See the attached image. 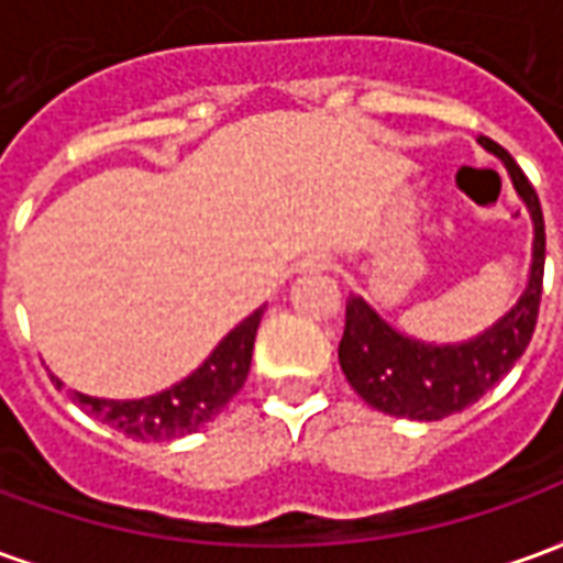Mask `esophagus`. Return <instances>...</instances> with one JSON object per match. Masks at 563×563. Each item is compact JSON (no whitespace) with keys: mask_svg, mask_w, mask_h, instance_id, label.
Returning <instances> with one entry per match:
<instances>
[{"mask_svg":"<svg viewBox=\"0 0 563 563\" xmlns=\"http://www.w3.org/2000/svg\"><path fill=\"white\" fill-rule=\"evenodd\" d=\"M325 268V262H307V271H322Z\"/></svg>","mask_w":563,"mask_h":563,"instance_id":"1","label":"esophagus"}]
</instances>
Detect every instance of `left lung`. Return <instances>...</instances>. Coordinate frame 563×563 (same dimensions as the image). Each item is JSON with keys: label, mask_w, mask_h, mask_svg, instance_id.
<instances>
[{"label": "left lung", "mask_w": 563, "mask_h": 563, "mask_svg": "<svg viewBox=\"0 0 563 563\" xmlns=\"http://www.w3.org/2000/svg\"><path fill=\"white\" fill-rule=\"evenodd\" d=\"M479 144L507 165L516 192L531 210V277L516 307L497 319L492 329H485L471 341L443 343V346L413 341L395 331L386 319H379L365 298L353 295L346 301V325H343L338 358L350 386L383 413L419 419V422H437L443 416L461 413L464 407L479 401L519 362L531 343L537 313H540V295H543V210L537 189L507 150L485 135H479Z\"/></svg>", "instance_id": "8db88e82"}]
</instances>
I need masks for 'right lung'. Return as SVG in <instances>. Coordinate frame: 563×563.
Listing matches in <instances>:
<instances>
[{"instance_id": "obj_1", "label": "right lung", "mask_w": 563, "mask_h": 563, "mask_svg": "<svg viewBox=\"0 0 563 563\" xmlns=\"http://www.w3.org/2000/svg\"><path fill=\"white\" fill-rule=\"evenodd\" d=\"M262 313L265 307H258L241 325H234L217 343V350L205 358V365H198L189 377L174 383L172 389H162L139 401H108V398H90L80 391H68V395L84 413L96 416L99 422L111 424L132 440L150 443V440H177V437L192 434L220 413L244 386ZM51 379L56 389H63V379L54 374Z\"/></svg>"}]
</instances>
